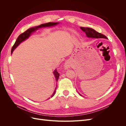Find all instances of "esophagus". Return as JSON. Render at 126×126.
<instances>
[{
	"label": "esophagus",
	"instance_id": "1",
	"mask_svg": "<svg viewBox=\"0 0 126 126\" xmlns=\"http://www.w3.org/2000/svg\"><path fill=\"white\" fill-rule=\"evenodd\" d=\"M70 64L68 63H66L64 66V68L65 69H67L68 68H70Z\"/></svg>",
	"mask_w": 126,
	"mask_h": 126
}]
</instances>
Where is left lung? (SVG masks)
I'll return each mask as SVG.
<instances>
[{
	"label": "left lung",
	"mask_w": 126,
	"mask_h": 126,
	"mask_svg": "<svg viewBox=\"0 0 126 126\" xmlns=\"http://www.w3.org/2000/svg\"><path fill=\"white\" fill-rule=\"evenodd\" d=\"M80 29L83 32L86 33V35L88 38H105L107 39V37L102 34L99 33L96 30L93 28H88V27H81Z\"/></svg>",
	"instance_id": "1"
}]
</instances>
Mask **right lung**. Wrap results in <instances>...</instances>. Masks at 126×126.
Segmentation results:
<instances>
[{"label": "right lung", "mask_w": 126, "mask_h": 126, "mask_svg": "<svg viewBox=\"0 0 126 126\" xmlns=\"http://www.w3.org/2000/svg\"><path fill=\"white\" fill-rule=\"evenodd\" d=\"M59 22H48V23H46V24H41L39 26H36V27H32V28H30L29 29H28V30H27L26 32H23L22 33L20 34V35L18 36V37L17 38V39L15 42V44L14 45L13 47L11 49V54H13V52L14 51V50L17 47H18L20 43H21L22 41H25L26 39H28V38L29 37V36L31 35V34L35 32L36 30H38L39 28H45V27H52V26H54L57 25V24H58ZM54 75L55 76V77L56 78V81H58V80L59 79V74L58 73V72H57V70L55 69V70H54ZM57 89V87L55 88V91H54V93L52 94L51 95V97H52L53 96H54V94L56 93V91Z\"/></svg>", "instance_id": "1"}]
</instances>
